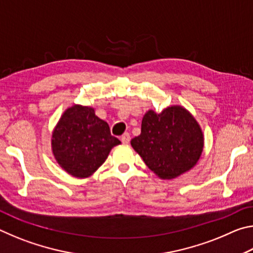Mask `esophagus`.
<instances>
[{
    "mask_svg": "<svg viewBox=\"0 0 253 253\" xmlns=\"http://www.w3.org/2000/svg\"><path fill=\"white\" fill-rule=\"evenodd\" d=\"M121 140H122L123 144H128V143H129V140H130V135L128 134V132H126V134H124L121 137Z\"/></svg>",
    "mask_w": 253,
    "mask_h": 253,
    "instance_id": "34e87169",
    "label": "esophagus"
}]
</instances>
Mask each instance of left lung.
<instances>
[{
	"instance_id": "left-lung-1",
	"label": "left lung",
	"mask_w": 253,
	"mask_h": 253,
	"mask_svg": "<svg viewBox=\"0 0 253 253\" xmlns=\"http://www.w3.org/2000/svg\"><path fill=\"white\" fill-rule=\"evenodd\" d=\"M130 144L158 177L173 179L196 165L203 152L204 136L190 111L170 106L160 114L148 110L140 135Z\"/></svg>"
}]
</instances>
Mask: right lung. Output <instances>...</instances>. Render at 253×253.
I'll list each match as a JSON object with an SVG mask.
<instances>
[{
    "label": "right lung",
    "mask_w": 253,
    "mask_h": 253,
    "mask_svg": "<svg viewBox=\"0 0 253 253\" xmlns=\"http://www.w3.org/2000/svg\"><path fill=\"white\" fill-rule=\"evenodd\" d=\"M121 140L111 136L108 124L88 106L74 105L59 119L51 147L58 164L78 178L89 177L104 164Z\"/></svg>",
    "instance_id": "1"
}]
</instances>
